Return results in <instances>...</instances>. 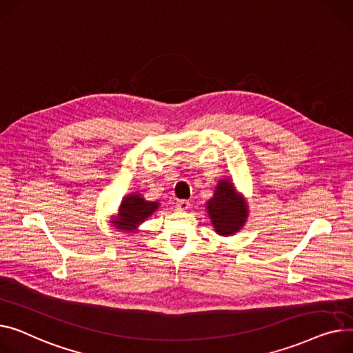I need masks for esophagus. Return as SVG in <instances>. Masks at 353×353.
I'll list each match as a JSON object with an SVG mask.
<instances>
[{"label":"esophagus","mask_w":353,"mask_h":353,"mask_svg":"<svg viewBox=\"0 0 353 353\" xmlns=\"http://www.w3.org/2000/svg\"><path fill=\"white\" fill-rule=\"evenodd\" d=\"M176 208H178L179 211H186V210H190V208H191V202H190V201H186V199L178 201V202H176Z\"/></svg>","instance_id":"34e87169"}]
</instances>
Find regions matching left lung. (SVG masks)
I'll return each mask as SVG.
<instances>
[{"mask_svg": "<svg viewBox=\"0 0 353 353\" xmlns=\"http://www.w3.org/2000/svg\"><path fill=\"white\" fill-rule=\"evenodd\" d=\"M206 210L215 231L223 236L238 232L248 216L246 203L230 181H219L214 198L206 203Z\"/></svg>", "mask_w": 353, "mask_h": 353, "instance_id": "1", "label": "left lung"}]
</instances>
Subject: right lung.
<instances>
[{
    "label": "right lung",
    "instance_id": "add662e5",
    "mask_svg": "<svg viewBox=\"0 0 353 353\" xmlns=\"http://www.w3.org/2000/svg\"><path fill=\"white\" fill-rule=\"evenodd\" d=\"M158 202H150L139 195H128L123 198L119 210V219L115 223L122 230H135L145 218H148L157 208Z\"/></svg>",
    "mask_w": 353,
    "mask_h": 353
}]
</instances>
